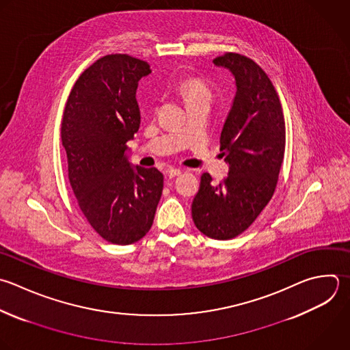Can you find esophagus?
<instances>
[{
  "label": "esophagus",
  "mask_w": 350,
  "mask_h": 350,
  "mask_svg": "<svg viewBox=\"0 0 350 350\" xmlns=\"http://www.w3.org/2000/svg\"><path fill=\"white\" fill-rule=\"evenodd\" d=\"M167 174H168L170 178H175V176H178L179 174H182V170H180V168H170V170L167 171Z\"/></svg>",
  "instance_id": "1"
}]
</instances>
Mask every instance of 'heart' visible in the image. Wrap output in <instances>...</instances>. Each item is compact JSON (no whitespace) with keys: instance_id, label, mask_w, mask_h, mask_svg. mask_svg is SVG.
I'll return each mask as SVG.
<instances>
[{"instance_id":"1","label":"heart","mask_w":350,"mask_h":350,"mask_svg":"<svg viewBox=\"0 0 350 350\" xmlns=\"http://www.w3.org/2000/svg\"><path fill=\"white\" fill-rule=\"evenodd\" d=\"M179 92L187 104H193L202 100L211 101L212 98V90L209 85L198 77L185 78L179 83Z\"/></svg>"}]
</instances>
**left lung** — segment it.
Here are the masks:
<instances>
[{"instance_id": "left-lung-1", "label": "left lung", "mask_w": 350, "mask_h": 350, "mask_svg": "<svg viewBox=\"0 0 350 350\" xmlns=\"http://www.w3.org/2000/svg\"><path fill=\"white\" fill-rule=\"evenodd\" d=\"M213 63L228 68L237 83L220 135L221 156L230 168L217 185L209 174L201 175L191 216L202 234L224 241L247 230L272 198L284 157L286 127L279 96L258 64L234 52Z\"/></svg>"}]
</instances>
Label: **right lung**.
Instances as JSON below:
<instances>
[{
  "instance_id": "obj_1",
  "label": "right lung",
  "mask_w": 350,
  "mask_h": 350,
  "mask_svg": "<svg viewBox=\"0 0 350 350\" xmlns=\"http://www.w3.org/2000/svg\"><path fill=\"white\" fill-rule=\"evenodd\" d=\"M146 62L115 53L94 62L75 82L62 122L68 179L94 231L115 245H130L150 230L163 193V174L127 159V142L141 124L138 81Z\"/></svg>"
}]
</instances>
